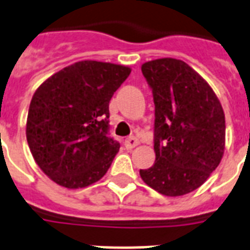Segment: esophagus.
<instances>
[{
  "label": "esophagus",
  "instance_id": "esophagus-1",
  "mask_svg": "<svg viewBox=\"0 0 250 250\" xmlns=\"http://www.w3.org/2000/svg\"><path fill=\"white\" fill-rule=\"evenodd\" d=\"M139 140L136 139L135 136H129V137H127V139L125 140V149H133L135 146L139 145Z\"/></svg>",
  "mask_w": 250,
  "mask_h": 250
}]
</instances>
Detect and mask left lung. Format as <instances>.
<instances>
[{
    "mask_svg": "<svg viewBox=\"0 0 250 250\" xmlns=\"http://www.w3.org/2000/svg\"><path fill=\"white\" fill-rule=\"evenodd\" d=\"M141 70L155 105V163L140 176L163 195H185L202 186L222 159L224 109L209 84L182 60L157 59Z\"/></svg>",
    "mask_w": 250,
    "mask_h": 250,
    "instance_id": "8db88e82",
    "label": "left lung"
}]
</instances>
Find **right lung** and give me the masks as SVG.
Returning <instances> with one entry per match:
<instances>
[{
    "instance_id": "1",
    "label": "right lung",
    "mask_w": 250,
    "mask_h": 250,
    "mask_svg": "<svg viewBox=\"0 0 250 250\" xmlns=\"http://www.w3.org/2000/svg\"><path fill=\"white\" fill-rule=\"evenodd\" d=\"M129 73L128 66L84 60L55 73L34 92L26 141L52 181L86 188L106 173L121 147L109 136V103Z\"/></svg>"
}]
</instances>
